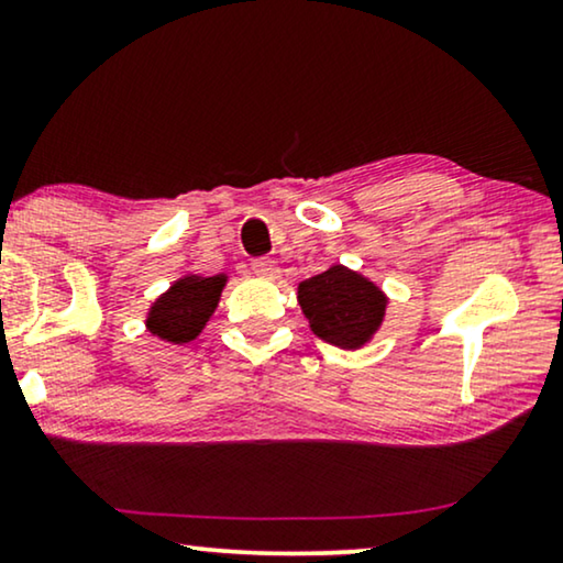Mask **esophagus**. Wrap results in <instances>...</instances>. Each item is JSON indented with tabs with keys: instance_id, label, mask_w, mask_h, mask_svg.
I'll list each match as a JSON object with an SVG mask.
<instances>
[{
	"instance_id": "1",
	"label": "esophagus",
	"mask_w": 563,
	"mask_h": 563,
	"mask_svg": "<svg viewBox=\"0 0 563 563\" xmlns=\"http://www.w3.org/2000/svg\"><path fill=\"white\" fill-rule=\"evenodd\" d=\"M251 268H253V274L258 276V279H268V282L279 279V264H276V261H272V258H256L251 264Z\"/></svg>"
}]
</instances>
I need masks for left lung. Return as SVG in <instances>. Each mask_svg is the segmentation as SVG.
Returning <instances> with one entry per match:
<instances>
[{
    "instance_id": "8db88e82",
    "label": "left lung",
    "mask_w": 563,
    "mask_h": 563,
    "mask_svg": "<svg viewBox=\"0 0 563 563\" xmlns=\"http://www.w3.org/2000/svg\"><path fill=\"white\" fill-rule=\"evenodd\" d=\"M297 302L320 341L358 351L382 328L389 299L368 276L333 264L328 272L299 282Z\"/></svg>"
}]
</instances>
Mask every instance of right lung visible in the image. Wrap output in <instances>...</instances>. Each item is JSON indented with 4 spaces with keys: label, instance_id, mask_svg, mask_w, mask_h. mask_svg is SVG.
<instances>
[{
    "label": "right lung",
    "instance_id": "right-lung-1",
    "mask_svg": "<svg viewBox=\"0 0 563 563\" xmlns=\"http://www.w3.org/2000/svg\"><path fill=\"white\" fill-rule=\"evenodd\" d=\"M228 276H199L187 274L176 279L164 295L151 305L145 328L161 341L184 345L202 333L212 312L218 310L220 295L225 289Z\"/></svg>",
    "mask_w": 563,
    "mask_h": 563
}]
</instances>
